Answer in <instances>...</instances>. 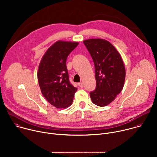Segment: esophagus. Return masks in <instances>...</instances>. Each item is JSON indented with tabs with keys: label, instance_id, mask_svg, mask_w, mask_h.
<instances>
[{
	"label": "esophagus",
	"instance_id": "34e87169",
	"mask_svg": "<svg viewBox=\"0 0 157 157\" xmlns=\"http://www.w3.org/2000/svg\"><path fill=\"white\" fill-rule=\"evenodd\" d=\"M78 85H79V86L80 87H84V84H83L82 82H81L78 83Z\"/></svg>",
	"mask_w": 157,
	"mask_h": 157
}]
</instances>
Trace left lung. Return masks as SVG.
<instances>
[{
  "label": "left lung",
  "mask_w": 157,
  "mask_h": 157,
  "mask_svg": "<svg viewBox=\"0 0 157 157\" xmlns=\"http://www.w3.org/2000/svg\"><path fill=\"white\" fill-rule=\"evenodd\" d=\"M95 67L96 86L90 92L92 102L101 107L113 102L124 85L125 70L119 53L108 41L103 39L84 40Z\"/></svg>",
  "instance_id": "obj_1"
}]
</instances>
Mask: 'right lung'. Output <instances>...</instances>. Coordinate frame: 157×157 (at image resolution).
Masks as SVG:
<instances>
[{
	"label": "right lung",
	"instance_id": "add662e5",
	"mask_svg": "<svg viewBox=\"0 0 157 157\" xmlns=\"http://www.w3.org/2000/svg\"><path fill=\"white\" fill-rule=\"evenodd\" d=\"M78 45V42L56 41L40 63L37 77L41 93L56 108L71 105L77 91L70 81L66 63L68 56Z\"/></svg>",
	"mask_w": 157,
	"mask_h": 157
}]
</instances>
